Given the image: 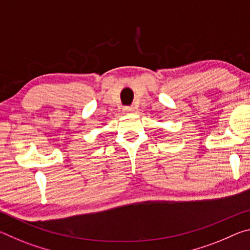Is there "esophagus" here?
Listing matches in <instances>:
<instances>
[{
  "mask_svg": "<svg viewBox=\"0 0 250 250\" xmlns=\"http://www.w3.org/2000/svg\"><path fill=\"white\" fill-rule=\"evenodd\" d=\"M134 107H125L124 108V111L125 112H133L134 111Z\"/></svg>",
  "mask_w": 250,
  "mask_h": 250,
  "instance_id": "obj_1",
  "label": "esophagus"
}]
</instances>
